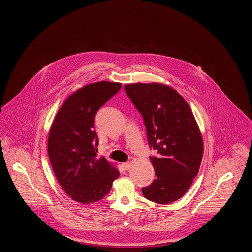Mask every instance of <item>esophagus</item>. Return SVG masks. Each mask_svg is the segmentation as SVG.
I'll use <instances>...</instances> for the list:
<instances>
[{
	"label": "esophagus",
	"mask_w": 252,
	"mask_h": 252,
	"mask_svg": "<svg viewBox=\"0 0 252 252\" xmlns=\"http://www.w3.org/2000/svg\"><path fill=\"white\" fill-rule=\"evenodd\" d=\"M130 166H131V164H130L129 162H126V163H123V164H122V167H123L124 170H128V169L130 168Z\"/></svg>",
	"instance_id": "obj_1"
}]
</instances>
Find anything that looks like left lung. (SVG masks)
Here are the masks:
<instances>
[{
	"label": "left lung",
	"instance_id": "1",
	"mask_svg": "<svg viewBox=\"0 0 252 252\" xmlns=\"http://www.w3.org/2000/svg\"><path fill=\"white\" fill-rule=\"evenodd\" d=\"M125 92L142 115L156 171L153 183L142 189L145 198L169 204L184 195L199 171L203 140L187 101L165 85H125Z\"/></svg>",
	"mask_w": 252,
	"mask_h": 252
}]
</instances>
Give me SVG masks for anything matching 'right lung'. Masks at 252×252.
I'll use <instances>...</instances> for the list:
<instances>
[{
	"label": "right lung",
	"mask_w": 252,
	"mask_h": 252,
	"mask_svg": "<svg viewBox=\"0 0 252 252\" xmlns=\"http://www.w3.org/2000/svg\"><path fill=\"white\" fill-rule=\"evenodd\" d=\"M121 83L101 81L73 93L62 105L48 137V155L57 180L73 200L89 204L107 195L119 171L96 158V112L120 91Z\"/></svg>",
	"instance_id": "right-lung-1"
}]
</instances>
